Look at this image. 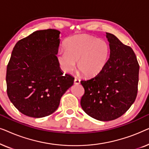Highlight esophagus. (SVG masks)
<instances>
[{"instance_id":"obj_1","label":"esophagus","mask_w":149,"mask_h":149,"mask_svg":"<svg viewBox=\"0 0 149 149\" xmlns=\"http://www.w3.org/2000/svg\"><path fill=\"white\" fill-rule=\"evenodd\" d=\"M80 83H81V80L79 79H78V78H77V77H75V79H74V83L75 85H79V84H80Z\"/></svg>"}]
</instances>
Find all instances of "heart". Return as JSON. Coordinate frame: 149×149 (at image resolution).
Returning <instances> with one entry per match:
<instances>
[{"label":"heart","instance_id":"heart-1","mask_svg":"<svg viewBox=\"0 0 149 149\" xmlns=\"http://www.w3.org/2000/svg\"><path fill=\"white\" fill-rule=\"evenodd\" d=\"M64 49L65 52H60L58 58L66 72H72L78 62L79 70L85 76L95 77L105 68L109 60V43L94 36H70L65 42Z\"/></svg>","mask_w":149,"mask_h":149}]
</instances>
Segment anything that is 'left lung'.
Returning a JSON list of instances; mask_svg holds the SVG:
<instances>
[{"mask_svg":"<svg viewBox=\"0 0 149 149\" xmlns=\"http://www.w3.org/2000/svg\"><path fill=\"white\" fill-rule=\"evenodd\" d=\"M110 57L105 68L81 81L85 89L81 106L93 119L111 121L123 115L136 98L139 64L134 51L113 34L107 32Z\"/></svg>","mask_w":149,"mask_h":149,"instance_id":"1","label":"left lung"}]
</instances>
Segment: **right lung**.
I'll list each match as a JSON object with an SVG mask.
<instances>
[{"label": "right lung", "mask_w": 149, "mask_h": 149, "mask_svg": "<svg viewBox=\"0 0 149 149\" xmlns=\"http://www.w3.org/2000/svg\"><path fill=\"white\" fill-rule=\"evenodd\" d=\"M60 34L54 29L37 30L19 40L12 52L6 75L7 95L28 117L54 113L74 83V77L63 73L57 58Z\"/></svg>", "instance_id": "obj_1"}]
</instances>
